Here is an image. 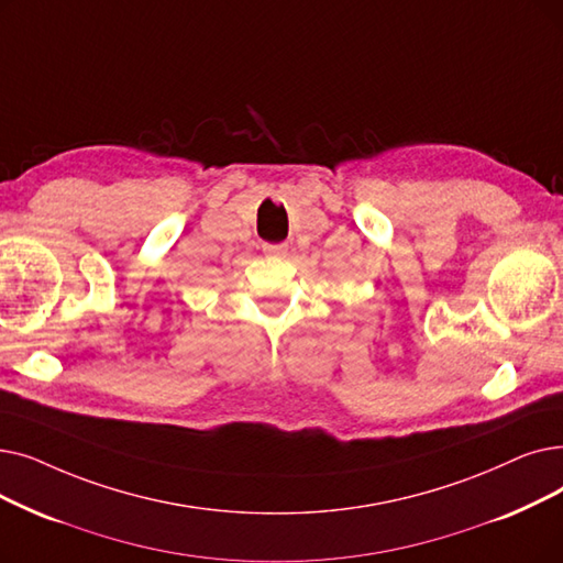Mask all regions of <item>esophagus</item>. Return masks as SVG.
Instances as JSON below:
<instances>
[{
    "label": "esophagus",
    "instance_id": "34e87169",
    "mask_svg": "<svg viewBox=\"0 0 563 563\" xmlns=\"http://www.w3.org/2000/svg\"><path fill=\"white\" fill-rule=\"evenodd\" d=\"M262 249H264L266 255H274V257L287 255V243H264Z\"/></svg>",
    "mask_w": 563,
    "mask_h": 563
}]
</instances>
